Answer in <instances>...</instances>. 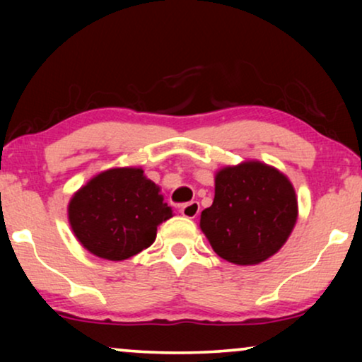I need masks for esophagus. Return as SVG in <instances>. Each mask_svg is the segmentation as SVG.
I'll list each match as a JSON object with an SVG mask.
<instances>
[{"label": "esophagus", "mask_w": 362, "mask_h": 362, "mask_svg": "<svg viewBox=\"0 0 362 362\" xmlns=\"http://www.w3.org/2000/svg\"><path fill=\"white\" fill-rule=\"evenodd\" d=\"M181 214L187 217V219H194V217L199 214V202L197 201L186 202L185 206H181Z\"/></svg>", "instance_id": "1"}]
</instances>
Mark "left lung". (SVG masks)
I'll return each mask as SVG.
<instances>
[{"instance_id": "1", "label": "left lung", "mask_w": 362, "mask_h": 362, "mask_svg": "<svg viewBox=\"0 0 362 362\" xmlns=\"http://www.w3.org/2000/svg\"><path fill=\"white\" fill-rule=\"evenodd\" d=\"M298 217L293 186L260 161L226 166L216 175L212 206L201 212V230L221 259L255 265L276 254Z\"/></svg>"}]
</instances>
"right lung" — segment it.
Here are the masks:
<instances>
[{"label":"right lung","mask_w":362,"mask_h":362,"mask_svg":"<svg viewBox=\"0 0 362 362\" xmlns=\"http://www.w3.org/2000/svg\"><path fill=\"white\" fill-rule=\"evenodd\" d=\"M69 224L83 249L105 260H127L148 249L156 227L173 217L160 186L141 168L98 173L72 196Z\"/></svg>","instance_id":"add662e5"}]
</instances>
